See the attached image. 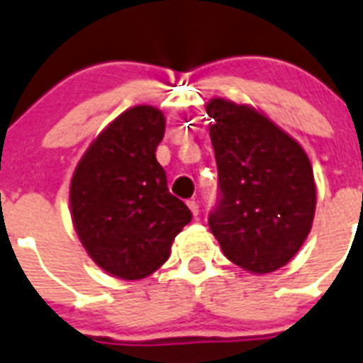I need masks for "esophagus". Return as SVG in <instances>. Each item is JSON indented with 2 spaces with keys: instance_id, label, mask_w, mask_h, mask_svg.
<instances>
[{
  "instance_id": "34e87169",
  "label": "esophagus",
  "mask_w": 363,
  "mask_h": 363,
  "mask_svg": "<svg viewBox=\"0 0 363 363\" xmlns=\"http://www.w3.org/2000/svg\"><path fill=\"white\" fill-rule=\"evenodd\" d=\"M188 208H190L191 216H194L195 219H197V216H199V204L195 203V201H188Z\"/></svg>"
}]
</instances>
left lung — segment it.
Returning a JSON list of instances; mask_svg holds the SVG:
<instances>
[{"label":"left lung","instance_id":"8db88e82","mask_svg":"<svg viewBox=\"0 0 363 363\" xmlns=\"http://www.w3.org/2000/svg\"><path fill=\"white\" fill-rule=\"evenodd\" d=\"M220 203L208 223L232 263L263 274L285 267L313 228L316 182L301 144L248 104L210 99Z\"/></svg>","mask_w":363,"mask_h":363}]
</instances>
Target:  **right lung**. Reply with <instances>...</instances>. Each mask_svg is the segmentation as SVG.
I'll use <instances>...</instances> for the list:
<instances>
[{"instance_id": "right-lung-1", "label": "right lung", "mask_w": 363, "mask_h": 363, "mask_svg": "<svg viewBox=\"0 0 363 363\" xmlns=\"http://www.w3.org/2000/svg\"><path fill=\"white\" fill-rule=\"evenodd\" d=\"M166 118L153 106L129 107L96 135L69 186L72 225L104 272L138 281L159 270L191 212L168 191L155 151Z\"/></svg>"}]
</instances>
